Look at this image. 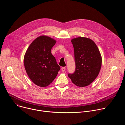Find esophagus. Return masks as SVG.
Here are the masks:
<instances>
[{"instance_id":"esophagus-1","label":"esophagus","mask_w":125,"mask_h":125,"mask_svg":"<svg viewBox=\"0 0 125 125\" xmlns=\"http://www.w3.org/2000/svg\"><path fill=\"white\" fill-rule=\"evenodd\" d=\"M65 70H66L65 67H62L61 68V70H62V72H64V71H65Z\"/></svg>"}]
</instances>
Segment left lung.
Returning a JSON list of instances; mask_svg holds the SVG:
<instances>
[{"instance_id":"obj_1","label":"left lung","mask_w":125,"mask_h":125,"mask_svg":"<svg viewBox=\"0 0 125 125\" xmlns=\"http://www.w3.org/2000/svg\"><path fill=\"white\" fill-rule=\"evenodd\" d=\"M71 42L74 49L76 70L68 77L76 86H87L99 73L102 64L100 51L95 42L89 38L78 37Z\"/></svg>"}]
</instances>
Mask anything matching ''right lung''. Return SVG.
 <instances>
[{
	"label": "right lung",
	"instance_id": "1",
	"mask_svg": "<svg viewBox=\"0 0 125 125\" xmlns=\"http://www.w3.org/2000/svg\"><path fill=\"white\" fill-rule=\"evenodd\" d=\"M56 42L51 38L41 35L31 43L26 52L24 64L27 74L31 81L39 86L49 85L60 70L51 52Z\"/></svg>",
	"mask_w": 125,
	"mask_h": 125
}]
</instances>
